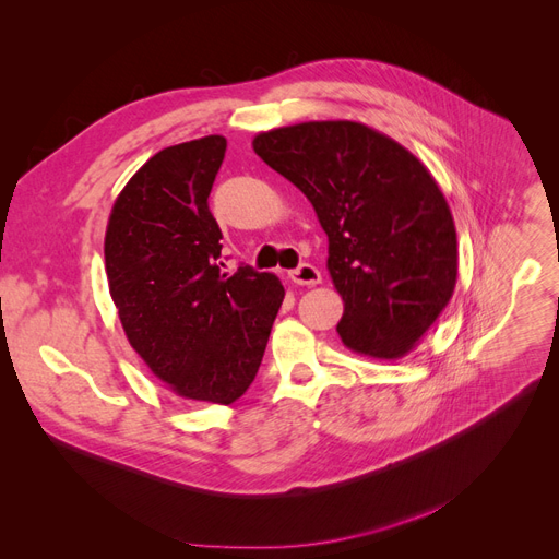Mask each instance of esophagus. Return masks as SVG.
<instances>
[{
  "instance_id": "obj_1",
  "label": "esophagus",
  "mask_w": 559,
  "mask_h": 559,
  "mask_svg": "<svg viewBox=\"0 0 559 559\" xmlns=\"http://www.w3.org/2000/svg\"><path fill=\"white\" fill-rule=\"evenodd\" d=\"M289 278H292L296 285L314 287V285H319V283H321V272H319L314 265L304 263V265H299V267L289 272Z\"/></svg>"
}]
</instances>
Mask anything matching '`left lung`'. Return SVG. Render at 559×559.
<instances>
[{
  "instance_id": "obj_1",
  "label": "left lung",
  "mask_w": 559,
  "mask_h": 559,
  "mask_svg": "<svg viewBox=\"0 0 559 559\" xmlns=\"http://www.w3.org/2000/svg\"><path fill=\"white\" fill-rule=\"evenodd\" d=\"M253 151L314 206L344 301V346L373 359L414 350L459 276L454 217L427 166L357 121L258 132Z\"/></svg>"
}]
</instances>
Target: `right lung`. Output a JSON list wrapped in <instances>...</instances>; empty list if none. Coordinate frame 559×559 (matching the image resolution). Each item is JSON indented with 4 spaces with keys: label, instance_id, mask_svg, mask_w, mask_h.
<instances>
[{
    "label": "right lung",
    "instance_id": "1",
    "mask_svg": "<svg viewBox=\"0 0 559 559\" xmlns=\"http://www.w3.org/2000/svg\"><path fill=\"white\" fill-rule=\"evenodd\" d=\"M227 139L164 147L123 186L105 231V274L126 337L175 395L231 404L253 382L285 289L222 272L209 193Z\"/></svg>",
    "mask_w": 559,
    "mask_h": 559
}]
</instances>
